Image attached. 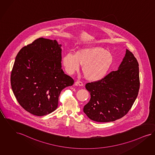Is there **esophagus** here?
Returning a JSON list of instances; mask_svg holds the SVG:
<instances>
[{
	"label": "esophagus",
	"mask_w": 155,
	"mask_h": 155,
	"mask_svg": "<svg viewBox=\"0 0 155 155\" xmlns=\"http://www.w3.org/2000/svg\"><path fill=\"white\" fill-rule=\"evenodd\" d=\"M75 86H81H81H83V83L80 81H77L75 83Z\"/></svg>",
	"instance_id": "esophagus-1"
}]
</instances>
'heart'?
I'll use <instances>...</instances> for the list:
<instances>
[{
  "label": "heart",
  "instance_id": "1",
  "mask_svg": "<svg viewBox=\"0 0 155 155\" xmlns=\"http://www.w3.org/2000/svg\"><path fill=\"white\" fill-rule=\"evenodd\" d=\"M61 63L70 75L78 71L80 65L87 80L96 81L107 75L114 63L113 54L101 46H90L79 49L74 54H64Z\"/></svg>",
  "mask_w": 155,
  "mask_h": 155
}]
</instances>
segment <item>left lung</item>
<instances>
[{"label": "left lung", "instance_id": "1", "mask_svg": "<svg viewBox=\"0 0 155 155\" xmlns=\"http://www.w3.org/2000/svg\"><path fill=\"white\" fill-rule=\"evenodd\" d=\"M86 88L91 99L83 111L91 120L108 122L120 119L128 113L140 88L139 67L132 52L126 53L118 70L101 80L88 83Z\"/></svg>", "mask_w": 155, "mask_h": 155}]
</instances>
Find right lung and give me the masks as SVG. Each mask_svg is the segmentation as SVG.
<instances>
[{
    "label": "right lung",
    "instance_id": "add662e5",
    "mask_svg": "<svg viewBox=\"0 0 155 155\" xmlns=\"http://www.w3.org/2000/svg\"><path fill=\"white\" fill-rule=\"evenodd\" d=\"M61 44L39 38L18 52L11 85L18 103L30 113L43 116L58 108L60 92L74 80L61 69Z\"/></svg>",
    "mask_w": 155,
    "mask_h": 155
}]
</instances>
